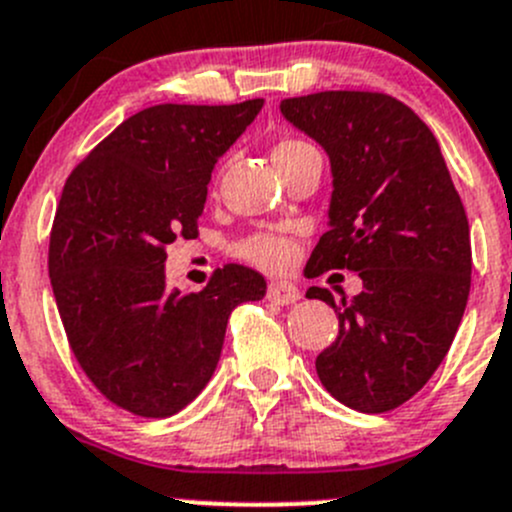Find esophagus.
<instances>
[{
	"label": "esophagus",
	"instance_id": "obj_1",
	"mask_svg": "<svg viewBox=\"0 0 512 512\" xmlns=\"http://www.w3.org/2000/svg\"><path fill=\"white\" fill-rule=\"evenodd\" d=\"M267 297L272 302H277V305H292V302L300 300V290L292 282H270Z\"/></svg>",
	"mask_w": 512,
	"mask_h": 512
}]
</instances>
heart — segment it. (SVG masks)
<instances>
[{"label":"heart","mask_w":512,"mask_h":512,"mask_svg":"<svg viewBox=\"0 0 512 512\" xmlns=\"http://www.w3.org/2000/svg\"><path fill=\"white\" fill-rule=\"evenodd\" d=\"M307 150H315V147L302 140H280L272 150V157H275L277 165H282V162L292 160V157L302 155ZM240 257H245L247 262L257 267H265V270H282V267L290 265L292 245L285 237L252 235L240 245Z\"/></svg>","instance_id":"b5f03b06"}]
</instances>
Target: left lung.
Masks as SVG:
<instances>
[{"label": "left lung", "instance_id": "left-lung-1", "mask_svg": "<svg viewBox=\"0 0 512 512\" xmlns=\"http://www.w3.org/2000/svg\"><path fill=\"white\" fill-rule=\"evenodd\" d=\"M287 122L330 157L327 232L307 275L352 270L362 292L322 300L340 320L317 355L327 393L360 413L413 398L448 355L470 295V227L428 124L380 92H317L282 99Z\"/></svg>", "mask_w": 512, "mask_h": 512}]
</instances>
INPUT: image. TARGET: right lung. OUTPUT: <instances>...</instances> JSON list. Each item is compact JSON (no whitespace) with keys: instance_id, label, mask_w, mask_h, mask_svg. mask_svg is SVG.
Masks as SVG:
<instances>
[{"instance_id":"right-lung-1","label":"right lung","mask_w":512,"mask_h":512,"mask_svg":"<svg viewBox=\"0 0 512 512\" xmlns=\"http://www.w3.org/2000/svg\"><path fill=\"white\" fill-rule=\"evenodd\" d=\"M262 104L147 107L64 182L49 280L74 357L117 408L180 413L215 372L230 312L265 297V277L242 265L217 270L200 292L165 282L167 245L197 237L212 170Z\"/></svg>"}]
</instances>
